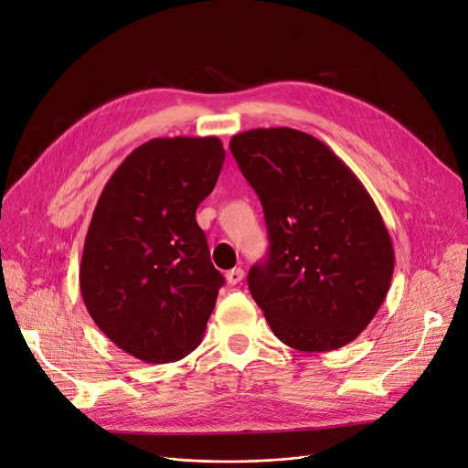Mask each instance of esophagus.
I'll use <instances>...</instances> for the list:
<instances>
[{"instance_id":"1","label":"esophagus","mask_w":468,"mask_h":468,"mask_svg":"<svg viewBox=\"0 0 468 468\" xmlns=\"http://www.w3.org/2000/svg\"><path fill=\"white\" fill-rule=\"evenodd\" d=\"M242 277H244V271L240 267H235V269H229V271L226 273V281L229 282V284H239L240 281H242Z\"/></svg>"}]
</instances>
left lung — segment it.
Wrapping results in <instances>:
<instances>
[{
    "label": "left lung",
    "mask_w": 468,
    "mask_h": 468,
    "mask_svg": "<svg viewBox=\"0 0 468 468\" xmlns=\"http://www.w3.org/2000/svg\"><path fill=\"white\" fill-rule=\"evenodd\" d=\"M229 147L269 233L267 260L249 273L265 321L303 353L347 346L372 323L395 271L370 193L326 144L296 129H252Z\"/></svg>",
    "instance_id": "obj_1"
}]
</instances>
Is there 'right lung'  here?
<instances>
[{
	"label": "right lung",
	"mask_w": 468,
	"mask_h": 468,
	"mask_svg": "<svg viewBox=\"0 0 468 468\" xmlns=\"http://www.w3.org/2000/svg\"><path fill=\"white\" fill-rule=\"evenodd\" d=\"M224 159L216 136L154 138L119 165L96 203L81 296L96 326L138 360H180L205 335L224 277L195 210Z\"/></svg>",
	"instance_id": "add662e5"
}]
</instances>
